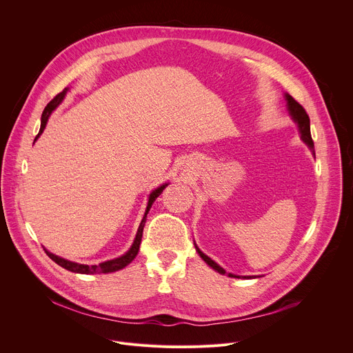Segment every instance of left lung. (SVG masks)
Returning a JSON list of instances; mask_svg holds the SVG:
<instances>
[{
  "mask_svg": "<svg viewBox=\"0 0 353 353\" xmlns=\"http://www.w3.org/2000/svg\"><path fill=\"white\" fill-rule=\"evenodd\" d=\"M285 100H286V105H288V110H289V114L292 116L293 121L297 124L299 127V131H300V135H301V139H303V142L313 150L314 149V142L312 139V134H310V119H309V114L306 113V110L303 109V106H301L300 103H297L296 100L289 94V93H285ZM195 250L196 253L199 254V257L203 259L211 268H214L215 271H218L219 274L225 275L226 271L219 267L214 260H211L208 256H205L203 251H201L196 245H195ZM230 278H245V279H250V278H259V276H239V275H233V274H229Z\"/></svg>",
  "mask_w": 353,
  "mask_h": 353,
  "instance_id": "obj_1",
  "label": "left lung"
}]
</instances>
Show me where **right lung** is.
Returning <instances> with one entry per match:
<instances>
[{
	"instance_id": "obj_1",
	"label": "right lung",
	"mask_w": 353,
	"mask_h": 353,
	"mask_svg": "<svg viewBox=\"0 0 353 353\" xmlns=\"http://www.w3.org/2000/svg\"><path fill=\"white\" fill-rule=\"evenodd\" d=\"M68 92V88H65L63 92H60L57 96H54V99H52L48 102V105L44 108L43 110V114H41V124H40V130H39V134L36 135L34 141L41 135L43 130L46 128V124H47V120L50 117V114H52L57 108L59 105L63 102L65 94ZM168 187V183L162 184L161 187L155 188L152 192L149 194V199H148V205H146V210H145V215L139 223V228H138V232L135 234V239H134V243L130 247V250L127 251L125 254H123L121 257L119 259H114V260H109V261H105V263H100L99 265H86V264H78V263H72V261H68L65 259H61L53 253H50V251H46V254L52 259L56 264H59L60 267L71 271V272H77V274H109V272H116V271H120L123 270L124 267H127L138 254V250H139V244H141V239H142V232H143V226H145V222H146V215L150 210V207H152V204L155 203V199L162 194V191Z\"/></svg>"
}]
</instances>
